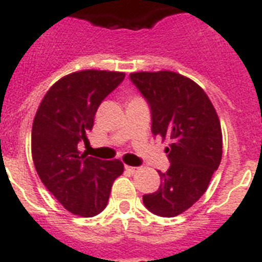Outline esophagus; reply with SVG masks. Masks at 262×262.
Masks as SVG:
<instances>
[{"label": "esophagus", "mask_w": 262, "mask_h": 262, "mask_svg": "<svg viewBox=\"0 0 262 262\" xmlns=\"http://www.w3.org/2000/svg\"><path fill=\"white\" fill-rule=\"evenodd\" d=\"M125 168H126L127 171L130 172V174H135V172H137V170H139L137 167H132V166H125Z\"/></svg>", "instance_id": "1"}]
</instances>
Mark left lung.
Wrapping results in <instances>:
<instances>
[{
  "label": "left lung",
  "instance_id": "obj_1",
  "mask_svg": "<svg viewBox=\"0 0 262 262\" xmlns=\"http://www.w3.org/2000/svg\"><path fill=\"white\" fill-rule=\"evenodd\" d=\"M130 80L152 111V133L170 140V167L160 172L159 189L144 194V205L155 215L174 217L205 193L223 154L219 117L199 84L171 71L135 72Z\"/></svg>",
  "mask_w": 262,
  "mask_h": 262
}]
</instances>
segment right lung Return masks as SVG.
Listing matches in <instances>:
<instances>
[{
    "instance_id": "add662e5",
    "label": "right lung",
    "mask_w": 262,
    "mask_h": 262,
    "mask_svg": "<svg viewBox=\"0 0 262 262\" xmlns=\"http://www.w3.org/2000/svg\"><path fill=\"white\" fill-rule=\"evenodd\" d=\"M125 79L123 72L79 71L55 81L39 104L31 133L35 170L43 185L73 215L91 217L106 208L121 160L81 154L102 100Z\"/></svg>"
}]
</instances>
